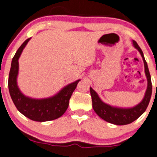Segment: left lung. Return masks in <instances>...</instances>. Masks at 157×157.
<instances>
[{"mask_svg": "<svg viewBox=\"0 0 157 157\" xmlns=\"http://www.w3.org/2000/svg\"><path fill=\"white\" fill-rule=\"evenodd\" d=\"M133 45L135 47L138 49L139 52L141 54L143 57V62H144L145 73H146V78L148 81L147 89H146V94H145L144 98L141 102L136 106L131 108H119L112 107L107 104L104 103L100 98L98 95L93 89L90 87V95L92 98V105L94 112L99 117L104 119L105 121H108L112 124L118 125H123L130 124L135 120H136L139 117L141 116L147 108L148 105L150 101V98L152 95V82L151 77L149 74V69H148L147 63L143 56V52L137 42L133 41Z\"/></svg>", "mask_w": 157, "mask_h": 157, "instance_id": "8db88e82", "label": "left lung"}]
</instances>
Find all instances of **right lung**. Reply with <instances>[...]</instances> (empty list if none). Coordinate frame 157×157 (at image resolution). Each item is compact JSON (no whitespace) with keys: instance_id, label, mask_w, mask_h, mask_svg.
<instances>
[{"instance_id":"add662e5","label":"right lung","mask_w":157,"mask_h":157,"mask_svg":"<svg viewBox=\"0 0 157 157\" xmlns=\"http://www.w3.org/2000/svg\"><path fill=\"white\" fill-rule=\"evenodd\" d=\"M30 39H28L18 48L11 62L8 77V89L14 105L22 115L36 121H47L62 116L69 106L71 95L80 80L66 86L55 96L45 99H32L25 97L17 85L18 59L23 49Z\"/></svg>"}]
</instances>
